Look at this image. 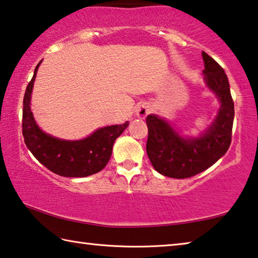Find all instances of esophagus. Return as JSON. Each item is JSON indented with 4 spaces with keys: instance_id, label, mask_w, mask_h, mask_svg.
Masks as SVG:
<instances>
[{
    "instance_id": "obj_1",
    "label": "esophagus",
    "mask_w": 258,
    "mask_h": 258,
    "mask_svg": "<svg viewBox=\"0 0 258 258\" xmlns=\"http://www.w3.org/2000/svg\"><path fill=\"white\" fill-rule=\"evenodd\" d=\"M137 116L139 118H146L148 113H149V107L146 106V104H141L137 108Z\"/></svg>"
}]
</instances>
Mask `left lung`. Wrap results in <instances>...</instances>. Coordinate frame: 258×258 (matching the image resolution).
<instances>
[{"instance_id":"8db88e82","label":"left lung","mask_w":258,"mask_h":258,"mask_svg":"<svg viewBox=\"0 0 258 258\" xmlns=\"http://www.w3.org/2000/svg\"><path fill=\"white\" fill-rule=\"evenodd\" d=\"M205 80L221 102L217 117L200 138L183 139L167 121L147 117V154L157 172L174 178L197 175L225 155L231 145L234 103L224 69L203 52Z\"/></svg>"}]
</instances>
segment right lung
<instances>
[{
	"label": "right lung",
	"mask_w": 258,
	"mask_h": 258,
	"mask_svg": "<svg viewBox=\"0 0 258 258\" xmlns=\"http://www.w3.org/2000/svg\"><path fill=\"white\" fill-rule=\"evenodd\" d=\"M40 63L24 95L23 135L26 146L42 165L60 176L85 177L100 172L108 164L113 142L127 127L128 121L100 128L80 141H64L44 133L30 111V95Z\"/></svg>",
	"instance_id": "right-lung-1"
}]
</instances>
